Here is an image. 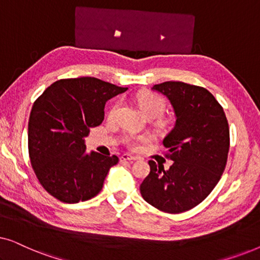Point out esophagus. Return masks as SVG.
Returning a JSON list of instances; mask_svg holds the SVG:
<instances>
[{"label": "esophagus", "mask_w": 260, "mask_h": 260, "mask_svg": "<svg viewBox=\"0 0 260 260\" xmlns=\"http://www.w3.org/2000/svg\"><path fill=\"white\" fill-rule=\"evenodd\" d=\"M138 157L137 156H131L129 154H123L120 156V161H129V162H133V161H137Z\"/></svg>", "instance_id": "1"}]
</instances>
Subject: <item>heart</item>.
<instances>
[{
  "label": "heart",
  "instance_id": "obj_1",
  "mask_svg": "<svg viewBox=\"0 0 260 260\" xmlns=\"http://www.w3.org/2000/svg\"><path fill=\"white\" fill-rule=\"evenodd\" d=\"M136 103L143 115L148 118H156L159 117L165 112L166 110V101L161 95L152 93V92H141L137 94ZM117 109V104L113 105L109 110V117H113ZM144 137H135V136H126L124 138V143H125L130 149H137L140 147L141 142H144Z\"/></svg>",
  "mask_w": 260,
  "mask_h": 260
}]
</instances>
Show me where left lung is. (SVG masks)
Returning a JSON list of instances; mask_svg holds the SVG:
<instances>
[{
    "instance_id": "1",
    "label": "left lung",
    "mask_w": 260,
    "mask_h": 260,
    "mask_svg": "<svg viewBox=\"0 0 260 260\" xmlns=\"http://www.w3.org/2000/svg\"><path fill=\"white\" fill-rule=\"evenodd\" d=\"M152 90L165 94L176 116L163 140L173 165L149 161L150 173L141 183L142 198L166 213H182L208 197L225 170L230 150L229 122L211 92L182 81H166Z\"/></svg>"
}]
</instances>
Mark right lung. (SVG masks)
Instances as JSON below:
<instances>
[{
  "mask_svg": "<svg viewBox=\"0 0 260 260\" xmlns=\"http://www.w3.org/2000/svg\"><path fill=\"white\" fill-rule=\"evenodd\" d=\"M93 77L53 83L34 102L28 122V151L41 186L65 204L94 198L102 190L116 155L86 154L84 138L104 119L105 103L123 93Z\"/></svg>",
  "mask_w": 260,
  "mask_h": 260,
  "instance_id": "obj_1",
  "label": "right lung"
}]
</instances>
